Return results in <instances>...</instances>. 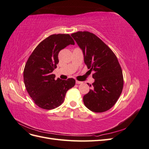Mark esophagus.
Returning a JSON list of instances; mask_svg holds the SVG:
<instances>
[{
  "mask_svg": "<svg viewBox=\"0 0 149 149\" xmlns=\"http://www.w3.org/2000/svg\"><path fill=\"white\" fill-rule=\"evenodd\" d=\"M82 83H83L82 81H78V80L76 81V84H81Z\"/></svg>",
  "mask_w": 149,
  "mask_h": 149,
  "instance_id": "1",
  "label": "esophagus"
}]
</instances>
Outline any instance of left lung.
<instances>
[{
	"label": "left lung",
	"instance_id": "8db88e82",
	"mask_svg": "<svg viewBox=\"0 0 149 149\" xmlns=\"http://www.w3.org/2000/svg\"><path fill=\"white\" fill-rule=\"evenodd\" d=\"M71 35L83 51L88 68L94 71L93 88L83 96L84 105L95 112L109 110L118 101L123 88V71L118 58L92 33L78 31Z\"/></svg>",
	"mask_w": 149,
	"mask_h": 149
}]
</instances>
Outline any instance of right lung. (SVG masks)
<instances>
[{
	"label": "right lung",
	"mask_w": 149,
	"mask_h": 149,
	"mask_svg": "<svg viewBox=\"0 0 149 149\" xmlns=\"http://www.w3.org/2000/svg\"><path fill=\"white\" fill-rule=\"evenodd\" d=\"M74 42L69 34L49 36L35 48L26 61L24 80L26 91L38 107L52 109L64 101L67 91L75 84L73 78L55 79L52 72L59 62L58 53Z\"/></svg>",
	"instance_id": "right-lung-1"
}]
</instances>
